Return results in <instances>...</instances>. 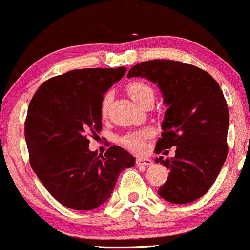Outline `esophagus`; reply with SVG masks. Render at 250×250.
Listing matches in <instances>:
<instances>
[{
	"mask_svg": "<svg viewBox=\"0 0 250 250\" xmlns=\"http://www.w3.org/2000/svg\"><path fill=\"white\" fill-rule=\"evenodd\" d=\"M136 164L138 166H151L152 164V160L149 159V158H140L138 157L136 159Z\"/></svg>",
	"mask_w": 250,
	"mask_h": 250,
	"instance_id": "esophagus-1",
	"label": "esophagus"
}]
</instances>
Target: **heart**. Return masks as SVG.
<instances>
[{
  "instance_id": "heart-1",
  "label": "heart",
  "mask_w": 250,
  "mask_h": 250,
  "mask_svg": "<svg viewBox=\"0 0 250 250\" xmlns=\"http://www.w3.org/2000/svg\"><path fill=\"white\" fill-rule=\"evenodd\" d=\"M126 92L128 96L133 99L134 102L138 103L139 105H143L144 103L148 99H154V91L147 83H144L140 81L131 82L126 85ZM111 101H112V96L111 93H105L103 97L101 103V114L102 117H106L108 112V107H110ZM152 136V131L146 128L143 131L130 132V133L125 134L124 137L120 139V142L128 149L134 152H143L145 148V142L147 138Z\"/></svg>"
}]
</instances>
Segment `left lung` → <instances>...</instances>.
<instances>
[{
    "mask_svg": "<svg viewBox=\"0 0 250 250\" xmlns=\"http://www.w3.org/2000/svg\"><path fill=\"white\" fill-rule=\"evenodd\" d=\"M139 76L160 87L168 106L155 152L177 146L173 159L155 158L169 169L158 193L172 204L198 200L212 187L228 154L229 112L224 93L209 73L181 62H142L127 77Z\"/></svg>",
    "mask_w": 250,
    "mask_h": 250,
    "instance_id": "left-lung-1",
    "label": "left lung"
}]
</instances>
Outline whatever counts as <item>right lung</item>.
<instances>
[{
  "label": "right lung",
  "instance_id": "right-lung-1",
  "mask_svg": "<svg viewBox=\"0 0 250 250\" xmlns=\"http://www.w3.org/2000/svg\"><path fill=\"white\" fill-rule=\"evenodd\" d=\"M126 67L77 69L38 87L24 123L29 161L48 192L75 210L95 209L112 194L120 172L134 158L113 145L90 152V137L102 131L103 96Z\"/></svg>",
  "mask_w": 250,
  "mask_h": 250
}]
</instances>
